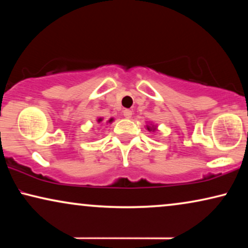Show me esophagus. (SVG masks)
Here are the masks:
<instances>
[{"label": "esophagus", "mask_w": 248, "mask_h": 248, "mask_svg": "<svg viewBox=\"0 0 248 248\" xmlns=\"http://www.w3.org/2000/svg\"><path fill=\"white\" fill-rule=\"evenodd\" d=\"M123 115L126 118H131L132 117V110L131 109H124Z\"/></svg>", "instance_id": "obj_1"}]
</instances>
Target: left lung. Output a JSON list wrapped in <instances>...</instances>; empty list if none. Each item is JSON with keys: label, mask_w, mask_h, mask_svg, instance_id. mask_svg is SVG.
Masks as SVG:
<instances>
[{"label": "left lung", "mask_w": 248, "mask_h": 248, "mask_svg": "<svg viewBox=\"0 0 248 248\" xmlns=\"http://www.w3.org/2000/svg\"><path fill=\"white\" fill-rule=\"evenodd\" d=\"M147 128H148V131H155V126H154V125H152V126H147Z\"/></svg>", "instance_id": "8db88e82"}]
</instances>
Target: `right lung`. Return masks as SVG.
<instances>
[{"label":"right lung","instance_id":"obj_1","mask_svg":"<svg viewBox=\"0 0 248 248\" xmlns=\"http://www.w3.org/2000/svg\"><path fill=\"white\" fill-rule=\"evenodd\" d=\"M101 121H103V118H98V122H101ZM113 121H114V118H109L107 123H111V122H113Z\"/></svg>","mask_w":248,"mask_h":248}]
</instances>
